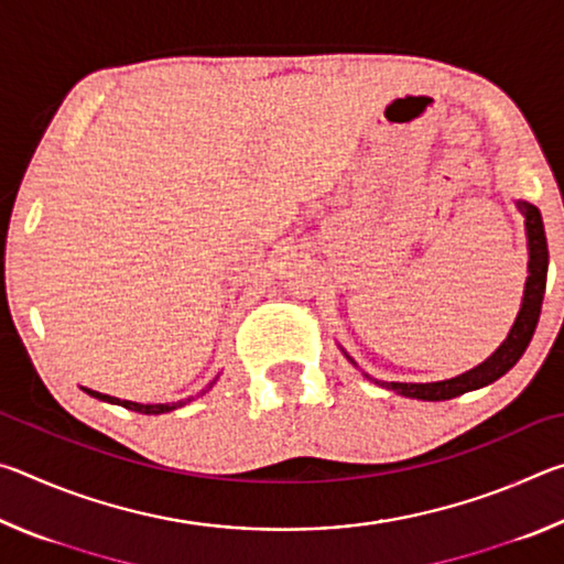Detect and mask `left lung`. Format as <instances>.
I'll return each instance as SVG.
<instances>
[{"label": "left lung", "instance_id": "obj_1", "mask_svg": "<svg viewBox=\"0 0 564 564\" xmlns=\"http://www.w3.org/2000/svg\"><path fill=\"white\" fill-rule=\"evenodd\" d=\"M518 212L524 218V236H528V281H524V291H522V303L518 311V318H514L512 328L508 333L498 350L492 352L490 358H485L480 366H475L465 373L447 378V380H435V383H388V380H378L370 378L368 373H362L368 380H373L376 386L393 390L398 395L405 398H417V400H451L463 393H470V390L485 388L495 383V380L502 378L508 370L522 358V352L528 350L532 333L538 328L540 321V308H542V299H545V283H547V238H545V226H542V216L540 208L532 206L528 202H514ZM343 350V348H340ZM352 366L358 368V362L352 360L346 350H343Z\"/></svg>", "mask_w": 564, "mask_h": 564}]
</instances>
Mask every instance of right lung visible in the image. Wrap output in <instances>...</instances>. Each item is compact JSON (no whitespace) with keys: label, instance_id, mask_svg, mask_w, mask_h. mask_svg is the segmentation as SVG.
I'll return each instance as SVG.
<instances>
[{"label":"right lung","instance_id":"right-lung-1","mask_svg":"<svg viewBox=\"0 0 564 564\" xmlns=\"http://www.w3.org/2000/svg\"><path fill=\"white\" fill-rule=\"evenodd\" d=\"M216 383V380H214ZM214 383H208V388H214ZM206 388V390H208ZM84 393L87 395H91V398H97V400H104V403H111V405H121V408H127V410H133V413H144V415H161V413H171V410H176V408H181V405H186V403H191V400H194V395H188V398H184V400H176V403H133V400H121V398H111V395H104V393H99V390H91V388H82ZM204 390V393H206Z\"/></svg>","mask_w":564,"mask_h":564}]
</instances>
